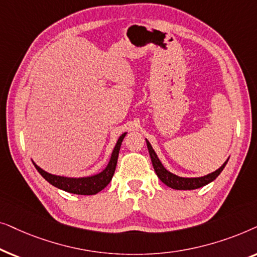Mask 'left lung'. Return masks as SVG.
I'll return each mask as SVG.
<instances>
[{"label":"left lung","instance_id":"left-lung-1","mask_svg":"<svg viewBox=\"0 0 257 257\" xmlns=\"http://www.w3.org/2000/svg\"><path fill=\"white\" fill-rule=\"evenodd\" d=\"M146 145H147V150H149V153L151 157V161H152L153 168H154V171H156L158 178H159L165 185L168 186V187H171L173 189H179V191H181V189H184V191H187V189H196V188L202 187V186L208 185L209 182L215 180V179L219 177V174L223 171L224 166H226L228 160H229V158H228V159L224 161L223 165L220 168H217L216 171L212 172V173L203 175V177L184 178V177H179V175L172 173V172H170L165 168L163 163H161L159 158H158L156 151L153 150L152 145H151L150 142L147 139H146Z\"/></svg>","mask_w":257,"mask_h":257}]
</instances>
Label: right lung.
<instances>
[{
    "instance_id": "right-lung-1",
    "label": "right lung",
    "mask_w": 257,
    "mask_h": 257,
    "mask_svg": "<svg viewBox=\"0 0 257 257\" xmlns=\"http://www.w3.org/2000/svg\"><path fill=\"white\" fill-rule=\"evenodd\" d=\"M126 133L124 132L119 137L115 146L112 151L110 160L106 165V167L99 173L89 175V177H79V178H71V177H63V175H56L51 174L49 172L42 170L40 166L36 164H33L36 167V170L40 172V174L47 180L49 184H51L55 187H57L62 191L72 193V194H79V195H93L104 189L106 186L110 184L113 177L115 166H117V160L119 156V151H120V146L122 143V139L125 138Z\"/></svg>"
}]
</instances>
